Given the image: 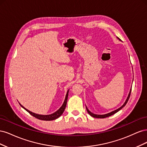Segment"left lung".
<instances>
[{
	"label": "left lung",
	"instance_id": "left-lung-1",
	"mask_svg": "<svg viewBox=\"0 0 147 147\" xmlns=\"http://www.w3.org/2000/svg\"><path fill=\"white\" fill-rule=\"evenodd\" d=\"M119 40H120V39L118 38V37H117ZM131 89H132V88H131V90H130V91H129V94H128V96H127V99H126V101H125V102H124V103L123 104V105L121 106V107H120L119 108H118V109H117V110H114V111H112V112H110V113H107V114H104V115H97V114H94V113H92V112H91L90 110H88V109L87 108V107L86 106V110H87V112H88V113L90 114L91 117H94V118H107V117H110V116H111V115H113V114H115V113H116L117 112H118V111H119L120 110H121L122 108H123L124 106L126 105V104H127V101H128V100H129V97H130V95H131Z\"/></svg>",
	"mask_w": 147,
	"mask_h": 147
}]
</instances>
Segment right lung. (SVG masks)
<instances>
[{
	"label": "right lung",
	"instance_id": "obj_1",
	"mask_svg": "<svg viewBox=\"0 0 147 147\" xmlns=\"http://www.w3.org/2000/svg\"><path fill=\"white\" fill-rule=\"evenodd\" d=\"M69 91V90H68L67 92V94L65 95V100L64 101L63 104L62 105V106L58 110L56 111V112H55V113H53L52 114H50V115H39V114L33 113L32 112H30V111H29V110H28L27 109H26L25 107H24L20 103H19V104L24 109H25L31 115H32L33 117H35L36 118L39 119H41V120H44V121H51V120H54V119H56L57 118H58L61 116V115L63 113L64 111V110L65 109L66 105H67V102Z\"/></svg>",
	"mask_w": 147,
	"mask_h": 147
}]
</instances>
